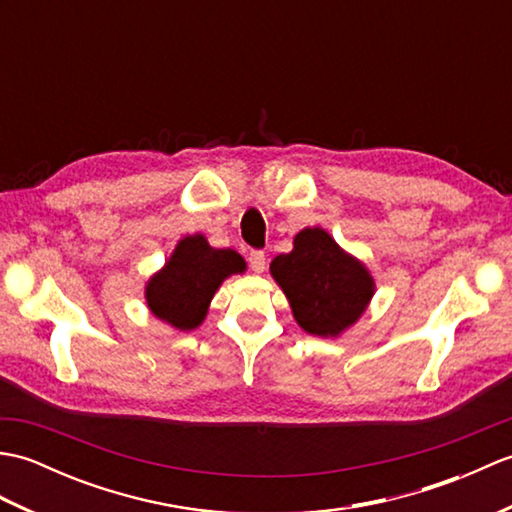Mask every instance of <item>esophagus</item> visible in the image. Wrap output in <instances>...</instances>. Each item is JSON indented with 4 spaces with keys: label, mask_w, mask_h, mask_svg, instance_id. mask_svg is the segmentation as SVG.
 I'll return each instance as SVG.
<instances>
[{
    "label": "esophagus",
    "mask_w": 512,
    "mask_h": 512,
    "mask_svg": "<svg viewBox=\"0 0 512 512\" xmlns=\"http://www.w3.org/2000/svg\"><path fill=\"white\" fill-rule=\"evenodd\" d=\"M248 264L250 268H253V273H264L266 270V255L262 253V250H253V253L248 255Z\"/></svg>",
    "instance_id": "34e87169"
}]
</instances>
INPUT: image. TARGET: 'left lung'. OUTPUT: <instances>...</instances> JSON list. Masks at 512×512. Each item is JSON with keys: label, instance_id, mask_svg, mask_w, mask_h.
Listing matches in <instances>:
<instances>
[{"label": "left lung", "instance_id": "obj_1", "mask_svg": "<svg viewBox=\"0 0 512 512\" xmlns=\"http://www.w3.org/2000/svg\"><path fill=\"white\" fill-rule=\"evenodd\" d=\"M270 275L284 290L299 328L321 339H339L350 330L376 292L367 266L321 226L299 231L290 253L270 262Z\"/></svg>", "mask_w": 512, "mask_h": 512}]
</instances>
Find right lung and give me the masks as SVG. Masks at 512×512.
Masks as SVG:
<instances>
[{"label":"right lung","mask_w":512,"mask_h":512,"mask_svg":"<svg viewBox=\"0 0 512 512\" xmlns=\"http://www.w3.org/2000/svg\"><path fill=\"white\" fill-rule=\"evenodd\" d=\"M246 273L244 257L233 248H213L202 233L182 237L158 273L149 277V312L180 332L200 328L217 288L231 275Z\"/></svg>","instance_id":"right-lung-1"}]
</instances>
